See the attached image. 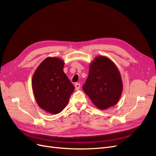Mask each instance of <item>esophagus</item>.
Instances as JSON below:
<instances>
[{"mask_svg": "<svg viewBox=\"0 0 156 156\" xmlns=\"http://www.w3.org/2000/svg\"><path fill=\"white\" fill-rule=\"evenodd\" d=\"M80 87H81V85H80V84L79 83H76V84H75V89H76V90H79Z\"/></svg>", "mask_w": 156, "mask_h": 156, "instance_id": "1", "label": "esophagus"}]
</instances>
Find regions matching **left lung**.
Instances as JSON below:
<instances>
[{
	"mask_svg": "<svg viewBox=\"0 0 156 156\" xmlns=\"http://www.w3.org/2000/svg\"><path fill=\"white\" fill-rule=\"evenodd\" d=\"M83 90L100 109L115 105L123 90V83L118 69L108 58L99 56L90 63L87 79Z\"/></svg>",
	"mask_w": 156,
	"mask_h": 156,
	"instance_id": "1",
	"label": "left lung"
}]
</instances>
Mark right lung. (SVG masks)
I'll use <instances>...</instances> for the list:
<instances>
[{
	"label": "right lung",
	"instance_id": "right-lung-1",
	"mask_svg": "<svg viewBox=\"0 0 156 156\" xmlns=\"http://www.w3.org/2000/svg\"><path fill=\"white\" fill-rule=\"evenodd\" d=\"M64 62L56 57L45 58L32 78L33 94L38 106L50 114L63 111L74 87L63 72Z\"/></svg>",
	"mask_w": 156,
	"mask_h": 156
}]
</instances>
